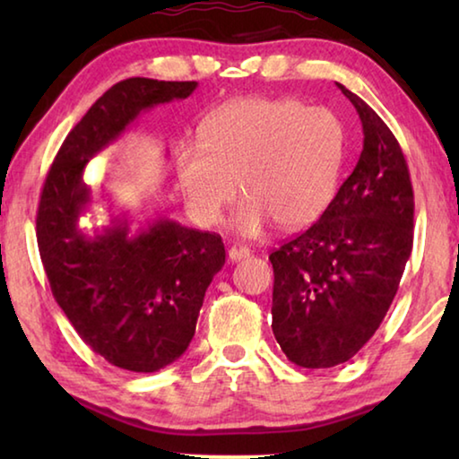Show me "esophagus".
<instances>
[{
    "instance_id": "esophagus-1",
    "label": "esophagus",
    "mask_w": 459,
    "mask_h": 459,
    "mask_svg": "<svg viewBox=\"0 0 459 459\" xmlns=\"http://www.w3.org/2000/svg\"><path fill=\"white\" fill-rule=\"evenodd\" d=\"M248 255H251V251H248V248L243 247V245H232V247L229 248V261H230V263L243 261V259L248 257Z\"/></svg>"
}]
</instances>
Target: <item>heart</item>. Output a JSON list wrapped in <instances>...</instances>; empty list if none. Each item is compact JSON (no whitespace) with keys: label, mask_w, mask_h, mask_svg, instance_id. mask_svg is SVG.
<instances>
[{"label":"heart","mask_w":459,"mask_h":459,"mask_svg":"<svg viewBox=\"0 0 459 459\" xmlns=\"http://www.w3.org/2000/svg\"><path fill=\"white\" fill-rule=\"evenodd\" d=\"M200 137L180 145L176 172L186 204L204 227L222 219L238 188L245 200L232 229L247 238L275 221L285 229L306 227L333 198L344 127L330 108L298 99H237L216 108Z\"/></svg>","instance_id":"b5f03b06"}]
</instances>
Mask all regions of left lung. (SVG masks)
Listing matches in <instances>:
<instances>
[{
    "instance_id": "left-lung-1",
    "label": "left lung",
    "mask_w": 459,
    "mask_h": 459,
    "mask_svg": "<svg viewBox=\"0 0 459 459\" xmlns=\"http://www.w3.org/2000/svg\"><path fill=\"white\" fill-rule=\"evenodd\" d=\"M362 123V153L320 221L269 255L273 328L304 368L351 360L391 307L413 248V188L386 123L348 91Z\"/></svg>"
}]
</instances>
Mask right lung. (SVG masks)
I'll list each match as a JSON object with an SVG mask.
<instances>
[{"mask_svg": "<svg viewBox=\"0 0 459 459\" xmlns=\"http://www.w3.org/2000/svg\"><path fill=\"white\" fill-rule=\"evenodd\" d=\"M196 87L142 76L113 84L66 135L38 206V248L54 299L92 351L131 372H155L186 352L227 253L219 235L161 214L135 230L119 214L89 232L81 224L92 204L84 168L139 115Z\"/></svg>", "mask_w": 459, "mask_h": 459, "instance_id": "add662e5", "label": "right lung"}]
</instances>
